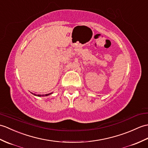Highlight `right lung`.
I'll use <instances>...</instances> for the list:
<instances>
[{
  "label": "right lung",
  "mask_w": 148,
  "mask_h": 148,
  "mask_svg": "<svg viewBox=\"0 0 148 148\" xmlns=\"http://www.w3.org/2000/svg\"><path fill=\"white\" fill-rule=\"evenodd\" d=\"M51 93H49V94H46V95H35V94H33L35 96H38V97H45V96H48L49 95H51Z\"/></svg>",
  "instance_id": "1"
}]
</instances>
